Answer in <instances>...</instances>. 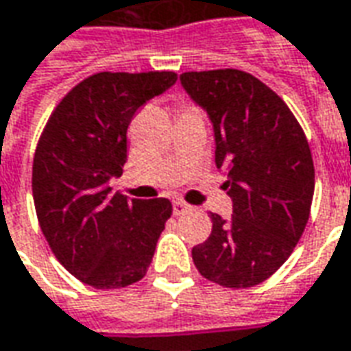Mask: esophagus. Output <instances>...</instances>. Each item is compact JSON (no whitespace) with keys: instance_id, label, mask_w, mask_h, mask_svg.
<instances>
[{"instance_id":"34e87169","label":"esophagus","mask_w":351,"mask_h":351,"mask_svg":"<svg viewBox=\"0 0 351 351\" xmlns=\"http://www.w3.org/2000/svg\"><path fill=\"white\" fill-rule=\"evenodd\" d=\"M187 210H191V206L187 203H183V201H173V214H183L187 213Z\"/></svg>"}]
</instances>
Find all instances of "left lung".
<instances>
[{
	"label": "left lung",
	"instance_id": "8db88e82",
	"mask_svg": "<svg viewBox=\"0 0 351 351\" xmlns=\"http://www.w3.org/2000/svg\"><path fill=\"white\" fill-rule=\"evenodd\" d=\"M214 131V162L228 180L232 216L210 214L213 232L193 247L195 267L226 288H251L290 257L309 220L315 168L290 108L237 69L180 75Z\"/></svg>",
	"mask_w": 351,
	"mask_h": 351
}]
</instances>
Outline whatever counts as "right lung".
Returning <instances> with one entry per match:
<instances>
[{
  "mask_svg": "<svg viewBox=\"0 0 351 351\" xmlns=\"http://www.w3.org/2000/svg\"><path fill=\"white\" fill-rule=\"evenodd\" d=\"M176 73H96L61 100L46 123L32 164L40 228L75 278L98 290L125 288L147 274L171 216L168 199L112 195L127 162V127Z\"/></svg>",
  "mask_w": 351,
  "mask_h": 351,
  "instance_id": "add662e5",
  "label": "right lung"
}]
</instances>
